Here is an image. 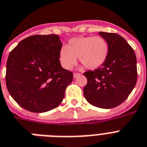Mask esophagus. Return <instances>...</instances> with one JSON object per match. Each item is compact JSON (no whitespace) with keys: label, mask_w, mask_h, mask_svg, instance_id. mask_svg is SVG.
I'll use <instances>...</instances> for the list:
<instances>
[{"label":"esophagus","mask_w":147,"mask_h":147,"mask_svg":"<svg viewBox=\"0 0 147 147\" xmlns=\"http://www.w3.org/2000/svg\"><path fill=\"white\" fill-rule=\"evenodd\" d=\"M81 76V74H80V73H74L73 74L74 78H76L78 77V76Z\"/></svg>","instance_id":"1"}]
</instances>
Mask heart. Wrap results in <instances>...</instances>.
Returning <instances> with one entry per match:
<instances>
[{
	"instance_id": "heart-1",
	"label": "heart",
	"mask_w": 147,
	"mask_h": 147,
	"mask_svg": "<svg viewBox=\"0 0 147 147\" xmlns=\"http://www.w3.org/2000/svg\"><path fill=\"white\" fill-rule=\"evenodd\" d=\"M108 44L100 36L75 37L63 46L59 53L60 64L65 69H71L79 61L88 69H96L105 63L108 57Z\"/></svg>"
}]
</instances>
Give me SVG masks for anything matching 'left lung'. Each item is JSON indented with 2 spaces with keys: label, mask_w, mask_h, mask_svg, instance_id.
I'll use <instances>...</instances> for the list:
<instances>
[{
  "label": "left lung",
  "mask_w": 147,
  "mask_h": 147,
  "mask_svg": "<svg viewBox=\"0 0 147 147\" xmlns=\"http://www.w3.org/2000/svg\"><path fill=\"white\" fill-rule=\"evenodd\" d=\"M99 34L108 44V57L97 69L84 72L88 83L83 92L87 101L94 107L114 108L127 98L137 83V58L121 35L103 32Z\"/></svg>",
  "instance_id": "left-lung-1"
}]
</instances>
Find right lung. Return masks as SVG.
Here are the masks:
<instances>
[{"mask_svg": "<svg viewBox=\"0 0 147 147\" xmlns=\"http://www.w3.org/2000/svg\"><path fill=\"white\" fill-rule=\"evenodd\" d=\"M57 34L32 35L21 40L7 62L6 84L20 107L32 113H45L63 101L73 74L59 59L62 47Z\"/></svg>", "mask_w": 147, "mask_h": 147, "instance_id": "1", "label": "right lung"}]
</instances>
